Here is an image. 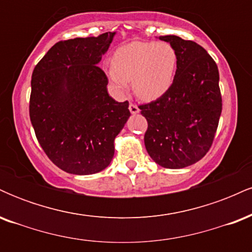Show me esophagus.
<instances>
[{"instance_id":"34e87169","label":"esophagus","mask_w":252,"mask_h":252,"mask_svg":"<svg viewBox=\"0 0 252 252\" xmlns=\"http://www.w3.org/2000/svg\"><path fill=\"white\" fill-rule=\"evenodd\" d=\"M129 110H130V112H131L132 115H136V114H138V112H140V109H138V106L136 105V104H132V103L129 104Z\"/></svg>"}]
</instances>
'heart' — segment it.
I'll use <instances>...</instances> for the list:
<instances>
[{
    "mask_svg": "<svg viewBox=\"0 0 252 252\" xmlns=\"http://www.w3.org/2000/svg\"><path fill=\"white\" fill-rule=\"evenodd\" d=\"M176 67L178 54L169 43L132 41L117 48L105 73L116 94H123L131 82L135 96L152 102L172 88Z\"/></svg>",
    "mask_w": 252,
    "mask_h": 252,
    "instance_id": "b5f03b06",
    "label": "heart"
}]
</instances>
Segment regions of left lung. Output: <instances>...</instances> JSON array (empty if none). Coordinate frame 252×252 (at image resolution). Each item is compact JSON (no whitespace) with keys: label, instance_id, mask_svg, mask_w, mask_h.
Instances as JSON below:
<instances>
[{"label":"left lung","instance_id":"obj_1","mask_svg":"<svg viewBox=\"0 0 252 252\" xmlns=\"http://www.w3.org/2000/svg\"><path fill=\"white\" fill-rule=\"evenodd\" d=\"M178 54L174 83L166 94L138 108L148 122L144 144L156 163L190 166L209 152L221 114L219 72L205 48L176 35L160 36Z\"/></svg>","mask_w":252,"mask_h":252}]
</instances>
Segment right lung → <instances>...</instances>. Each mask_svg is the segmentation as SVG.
<instances>
[{"label": "right lung", "mask_w": 252, "mask_h": 252, "mask_svg": "<svg viewBox=\"0 0 252 252\" xmlns=\"http://www.w3.org/2000/svg\"><path fill=\"white\" fill-rule=\"evenodd\" d=\"M114 36L109 32L57 42L32 74V126L48 158L70 174L105 169L130 116L128 100L109 96L108 77L97 66Z\"/></svg>", "instance_id": "1"}]
</instances>
